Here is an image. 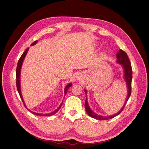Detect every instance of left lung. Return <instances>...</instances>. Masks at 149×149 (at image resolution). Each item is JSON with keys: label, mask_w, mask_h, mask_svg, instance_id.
<instances>
[{"label": "left lung", "mask_w": 149, "mask_h": 149, "mask_svg": "<svg viewBox=\"0 0 149 149\" xmlns=\"http://www.w3.org/2000/svg\"><path fill=\"white\" fill-rule=\"evenodd\" d=\"M117 63H118L119 64H121L123 65L124 71V79L126 81V83H127V88H128V94H127V97L126 99L125 102L124 103V104L123 107V108L120 109L119 112H118V113L114 114V115H112L110 116H107V117H104V116H99L96 114V113H94L92 110L90 109V107L88 105V101H87V98L86 99L85 101V109L86 111V112L89 116L93 118H94L97 120H108L114 118L116 116L119 115L120 114V112L123 111L124 108L127 103L129 98L131 94V83H132V66H131V63H130V60L128 58V56L124 51H123V49H119V52L117 53ZM85 93L86 94H87L86 90H85Z\"/></svg>", "instance_id": "obj_1"}]
</instances>
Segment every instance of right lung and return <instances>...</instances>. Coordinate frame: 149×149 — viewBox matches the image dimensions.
Returning a JSON list of instances; mask_svg holds the SVG:
<instances>
[{"label": "right lung", "mask_w": 149, "mask_h": 149, "mask_svg": "<svg viewBox=\"0 0 149 149\" xmlns=\"http://www.w3.org/2000/svg\"><path fill=\"white\" fill-rule=\"evenodd\" d=\"M37 41H35L31 45H34L35 44L37 43ZM29 48H26V50L23 53V54H22V56H20V59L19 60V61H18V63H17V70H16V85H17V91L18 92H19V95L20 96V98L22 99V101H23L24 104V100H23V97H22V94H21V89H20V70H21V67H22V63H23V61H24V58L26 55V53L28 52L29 51ZM72 86V84L71 83H70L68 84H67L66 86L65 87V94L66 95V94L67 93V91L68 89V88L70 87H71ZM62 105V104H61V105L59 106V107L57 108V109L54 111L53 112H52V113H49V114H39V113H36V112H32L33 114L37 115V116H52L53 114H55V113H56V112L59 111V109H60V107ZM24 106L26 107V106L24 104ZM31 112V111H30Z\"/></svg>", "instance_id": "obj_1"}]
</instances>
